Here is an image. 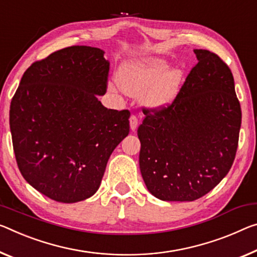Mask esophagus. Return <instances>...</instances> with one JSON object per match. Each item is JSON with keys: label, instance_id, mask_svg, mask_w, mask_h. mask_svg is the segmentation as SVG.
<instances>
[{"label": "esophagus", "instance_id": "esophagus-1", "mask_svg": "<svg viewBox=\"0 0 257 257\" xmlns=\"http://www.w3.org/2000/svg\"><path fill=\"white\" fill-rule=\"evenodd\" d=\"M129 123H130V129H132L133 132H134V130H136L137 124H138V120H137L136 115H132V116H130Z\"/></svg>", "mask_w": 257, "mask_h": 257}]
</instances>
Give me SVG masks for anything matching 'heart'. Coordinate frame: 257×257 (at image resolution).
<instances>
[{
  "label": "heart",
  "mask_w": 257,
  "mask_h": 257,
  "mask_svg": "<svg viewBox=\"0 0 257 257\" xmlns=\"http://www.w3.org/2000/svg\"><path fill=\"white\" fill-rule=\"evenodd\" d=\"M116 82L128 96L138 97L146 107L160 109L169 106L180 92L184 77L180 66L168 67L159 57H144L123 63L116 72Z\"/></svg>",
  "instance_id": "heart-1"
}]
</instances>
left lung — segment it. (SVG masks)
<instances>
[{"label": "left lung", "instance_id": "8db88e82", "mask_svg": "<svg viewBox=\"0 0 257 257\" xmlns=\"http://www.w3.org/2000/svg\"><path fill=\"white\" fill-rule=\"evenodd\" d=\"M198 64L168 107L150 113L137 130L140 169L151 194L193 201L221 182L233 164L241 108L233 75L217 55L194 49Z\"/></svg>", "mask_w": 257, "mask_h": 257}]
</instances>
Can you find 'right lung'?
<instances>
[{
    "label": "right lung",
    "instance_id": "obj_1",
    "mask_svg": "<svg viewBox=\"0 0 257 257\" xmlns=\"http://www.w3.org/2000/svg\"><path fill=\"white\" fill-rule=\"evenodd\" d=\"M104 50L73 46L32 64L10 105L18 168L52 200L73 203L99 189L112 152L129 134L127 109L106 108Z\"/></svg>",
    "mask_w": 257,
    "mask_h": 257
}]
</instances>
